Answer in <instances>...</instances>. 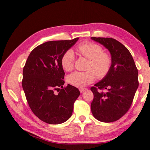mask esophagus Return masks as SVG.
<instances>
[{
  "mask_svg": "<svg viewBox=\"0 0 150 150\" xmlns=\"http://www.w3.org/2000/svg\"><path fill=\"white\" fill-rule=\"evenodd\" d=\"M86 89H87L86 88H79V91H80L81 93H83L84 91H86Z\"/></svg>",
  "mask_w": 150,
  "mask_h": 150,
  "instance_id": "1",
  "label": "esophagus"
}]
</instances>
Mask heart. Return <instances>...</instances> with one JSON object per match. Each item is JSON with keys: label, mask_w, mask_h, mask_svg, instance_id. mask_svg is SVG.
<instances>
[{"label": "heart", "mask_w": 150, "mask_h": 150, "mask_svg": "<svg viewBox=\"0 0 150 150\" xmlns=\"http://www.w3.org/2000/svg\"><path fill=\"white\" fill-rule=\"evenodd\" d=\"M78 51L89 60L86 67L87 71H76L69 74L67 81L70 84L82 88L93 83L96 77L99 79H102L110 73L112 66V57L110 53L104 51L101 45L93 42H85L78 47ZM61 64L66 71H71L73 69L74 55L72 50L68 49L62 54Z\"/></svg>", "instance_id": "1"}]
</instances>
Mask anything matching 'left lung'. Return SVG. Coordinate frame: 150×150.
Instances as JSON below:
<instances>
[{
  "instance_id": "8db88e82",
  "label": "left lung",
  "mask_w": 150,
  "mask_h": 150,
  "mask_svg": "<svg viewBox=\"0 0 150 150\" xmlns=\"http://www.w3.org/2000/svg\"><path fill=\"white\" fill-rule=\"evenodd\" d=\"M91 39L110 51L112 66L109 74L91 88L94 94L91 104L95 118L104 122H114L128 112L138 88V71L129 50L123 44L110 38ZM107 89L104 93L102 91Z\"/></svg>"
}]
</instances>
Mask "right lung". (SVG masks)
<instances>
[{"instance_id":"right-lung-1","label":"right lung","mask_w":150,"mask_h":150,"mask_svg":"<svg viewBox=\"0 0 150 150\" xmlns=\"http://www.w3.org/2000/svg\"><path fill=\"white\" fill-rule=\"evenodd\" d=\"M78 39L39 45L31 51L24 67L22 85L27 101L34 114L46 123L57 125L69 120L80 94L73 86H63L65 73L61 64L62 54Z\"/></svg>"}]
</instances>
